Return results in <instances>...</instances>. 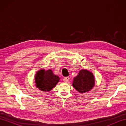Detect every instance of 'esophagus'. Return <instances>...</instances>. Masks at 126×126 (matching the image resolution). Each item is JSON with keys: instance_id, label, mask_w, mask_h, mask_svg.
<instances>
[{"instance_id": "34e87169", "label": "esophagus", "mask_w": 126, "mask_h": 126, "mask_svg": "<svg viewBox=\"0 0 126 126\" xmlns=\"http://www.w3.org/2000/svg\"><path fill=\"white\" fill-rule=\"evenodd\" d=\"M69 79H70V78H69V76H67V77H64L63 78V81L65 82H67L69 81Z\"/></svg>"}]
</instances>
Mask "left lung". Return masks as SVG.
Returning <instances> with one entry per match:
<instances>
[{
	"instance_id": "8db88e82",
	"label": "left lung",
	"mask_w": 126,
	"mask_h": 126,
	"mask_svg": "<svg viewBox=\"0 0 126 126\" xmlns=\"http://www.w3.org/2000/svg\"><path fill=\"white\" fill-rule=\"evenodd\" d=\"M95 85L93 74L87 70H81L79 75L74 79L73 85L80 93L87 92Z\"/></svg>"
}]
</instances>
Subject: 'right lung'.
Listing matches in <instances>:
<instances>
[{
	"label": "right lung",
	"instance_id": "obj_1",
	"mask_svg": "<svg viewBox=\"0 0 126 126\" xmlns=\"http://www.w3.org/2000/svg\"><path fill=\"white\" fill-rule=\"evenodd\" d=\"M59 80V77L53 74L51 70L45 71L41 69L37 72L35 76L37 87L44 92L50 91L56 86Z\"/></svg>",
	"mask_w": 126,
	"mask_h": 126
}]
</instances>
